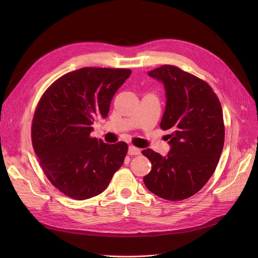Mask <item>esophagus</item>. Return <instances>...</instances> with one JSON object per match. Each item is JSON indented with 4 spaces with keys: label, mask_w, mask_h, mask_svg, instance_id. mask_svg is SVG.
<instances>
[{
    "label": "esophagus",
    "mask_w": 258,
    "mask_h": 258,
    "mask_svg": "<svg viewBox=\"0 0 258 258\" xmlns=\"http://www.w3.org/2000/svg\"><path fill=\"white\" fill-rule=\"evenodd\" d=\"M128 154L129 155H140V154H141V150H140V148H138V147L130 145L128 147Z\"/></svg>",
    "instance_id": "esophagus-1"
}]
</instances>
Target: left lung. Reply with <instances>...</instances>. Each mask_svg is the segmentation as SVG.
Here are the masks:
<instances>
[{
  "label": "left lung",
  "mask_w": 258,
  "mask_h": 258,
  "mask_svg": "<svg viewBox=\"0 0 258 258\" xmlns=\"http://www.w3.org/2000/svg\"><path fill=\"white\" fill-rule=\"evenodd\" d=\"M147 74L165 87L166 108L160 127L170 131V151L166 156L151 148L142 152L152 162L144 184L163 199L189 198L212 176L223 151L220 100L206 82L174 66H162Z\"/></svg>",
  "instance_id": "obj_1"
}]
</instances>
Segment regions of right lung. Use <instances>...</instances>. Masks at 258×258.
I'll return each instance as SVG.
<instances>
[{"label": "right lung", "mask_w": 258, "mask_h": 258, "mask_svg": "<svg viewBox=\"0 0 258 258\" xmlns=\"http://www.w3.org/2000/svg\"><path fill=\"white\" fill-rule=\"evenodd\" d=\"M128 69L82 68L45 91L32 121V144L50 183L77 200L106 189L128 151L124 142L90 138L93 121L106 118L111 101L130 76Z\"/></svg>", "instance_id": "add662e5"}]
</instances>
